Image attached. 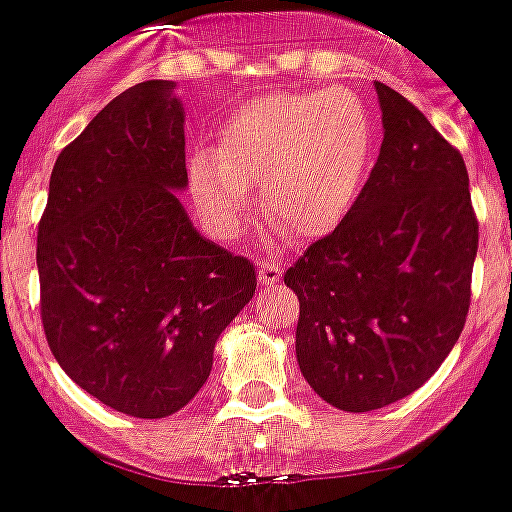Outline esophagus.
I'll return each instance as SVG.
<instances>
[{
	"label": "esophagus",
	"instance_id": "1",
	"mask_svg": "<svg viewBox=\"0 0 512 512\" xmlns=\"http://www.w3.org/2000/svg\"><path fill=\"white\" fill-rule=\"evenodd\" d=\"M257 275H260L262 285H278L280 278H283V265L275 260H265V262H260V270H257Z\"/></svg>",
	"mask_w": 512,
	"mask_h": 512
}]
</instances>
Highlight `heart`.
Instances as JSON below:
<instances>
[{
	"label": "heart",
	"mask_w": 512,
	"mask_h": 512,
	"mask_svg": "<svg viewBox=\"0 0 512 512\" xmlns=\"http://www.w3.org/2000/svg\"><path fill=\"white\" fill-rule=\"evenodd\" d=\"M374 154L366 105L346 88L252 100L189 166L194 199L219 240H237L262 189L272 222L315 240L356 204Z\"/></svg>",
	"instance_id": "1"
}]
</instances>
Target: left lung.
I'll return each mask as SVG.
<instances>
[{
  "label": "left lung",
  "mask_w": 512,
  "mask_h": 512,
  "mask_svg": "<svg viewBox=\"0 0 512 512\" xmlns=\"http://www.w3.org/2000/svg\"><path fill=\"white\" fill-rule=\"evenodd\" d=\"M379 159L348 217L298 257L295 356L313 391L371 412L442 366L470 310L477 217L462 154L384 83Z\"/></svg>",
  "instance_id": "left-lung-1"
}]
</instances>
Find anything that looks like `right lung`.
I'll use <instances>...</instances> for the list:
<instances>
[{
	"label": "right lung",
	"mask_w": 512,
	"mask_h": 512,
	"mask_svg": "<svg viewBox=\"0 0 512 512\" xmlns=\"http://www.w3.org/2000/svg\"><path fill=\"white\" fill-rule=\"evenodd\" d=\"M186 181L181 100L169 80H146L62 148L37 227L47 346L80 389L128 417L186 407L257 288L247 257L191 224L176 197Z\"/></svg>",
	"instance_id": "obj_1"
}]
</instances>
